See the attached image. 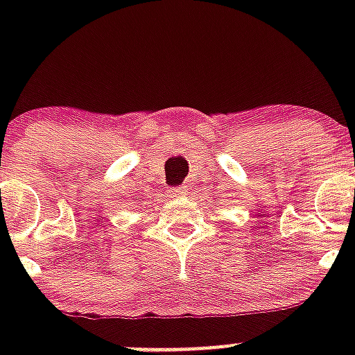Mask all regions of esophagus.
<instances>
[{
  "instance_id": "34e87169",
  "label": "esophagus",
  "mask_w": 355,
  "mask_h": 355,
  "mask_svg": "<svg viewBox=\"0 0 355 355\" xmlns=\"http://www.w3.org/2000/svg\"><path fill=\"white\" fill-rule=\"evenodd\" d=\"M184 193H186V189H184V188H171V189H167V195H169L171 199H178V197H182Z\"/></svg>"
}]
</instances>
